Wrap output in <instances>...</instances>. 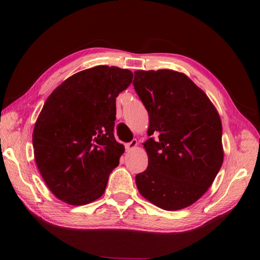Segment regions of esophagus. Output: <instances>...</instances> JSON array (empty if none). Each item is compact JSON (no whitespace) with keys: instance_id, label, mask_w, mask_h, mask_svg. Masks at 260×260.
Here are the masks:
<instances>
[{"instance_id":"34e87169","label":"esophagus","mask_w":260,"mask_h":260,"mask_svg":"<svg viewBox=\"0 0 260 260\" xmlns=\"http://www.w3.org/2000/svg\"><path fill=\"white\" fill-rule=\"evenodd\" d=\"M139 145V142H137V140H132L129 143H127L126 144V151H132V150H134V148Z\"/></svg>"}]
</instances>
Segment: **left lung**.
<instances>
[{"label": "left lung", "instance_id": "obj_1", "mask_svg": "<svg viewBox=\"0 0 260 260\" xmlns=\"http://www.w3.org/2000/svg\"><path fill=\"white\" fill-rule=\"evenodd\" d=\"M133 85L148 113L147 169L136 175L141 194L173 211L191 206L223 162L221 119L208 96L174 70H137Z\"/></svg>", "mask_w": 260, "mask_h": 260}]
</instances>
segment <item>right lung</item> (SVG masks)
I'll return each instance as SVG.
<instances>
[{"mask_svg":"<svg viewBox=\"0 0 260 260\" xmlns=\"http://www.w3.org/2000/svg\"><path fill=\"white\" fill-rule=\"evenodd\" d=\"M132 80L131 70L97 66L69 77L47 98L32 144L37 167L59 200L84 206L104 194L125 151L114 136L116 97Z\"/></svg>","mask_w":260,"mask_h":260,"instance_id":"obj_1","label":"right lung"}]
</instances>
